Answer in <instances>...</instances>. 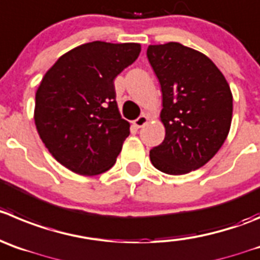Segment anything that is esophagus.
Instances as JSON below:
<instances>
[{"instance_id": "obj_1", "label": "esophagus", "mask_w": 260, "mask_h": 260, "mask_svg": "<svg viewBox=\"0 0 260 260\" xmlns=\"http://www.w3.org/2000/svg\"><path fill=\"white\" fill-rule=\"evenodd\" d=\"M147 123V116L146 115H141V116H138L136 120H133V124H135L136 128H141L144 127L145 124Z\"/></svg>"}]
</instances>
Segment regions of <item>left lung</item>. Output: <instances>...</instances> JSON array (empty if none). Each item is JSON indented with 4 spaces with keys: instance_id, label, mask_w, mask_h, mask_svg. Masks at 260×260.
Here are the masks:
<instances>
[{
    "instance_id": "1",
    "label": "left lung",
    "mask_w": 260,
    "mask_h": 260,
    "mask_svg": "<svg viewBox=\"0 0 260 260\" xmlns=\"http://www.w3.org/2000/svg\"><path fill=\"white\" fill-rule=\"evenodd\" d=\"M147 59L161 87L166 127L150 160L163 173L186 174L205 166L229 136L231 89L209 57L178 42L150 45Z\"/></svg>"
}]
</instances>
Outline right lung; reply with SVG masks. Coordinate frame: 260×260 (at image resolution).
I'll list each match as a JSON object with an SVG mask.
<instances>
[{
    "label": "right lung",
    "instance_id": "1",
    "mask_svg": "<svg viewBox=\"0 0 260 260\" xmlns=\"http://www.w3.org/2000/svg\"><path fill=\"white\" fill-rule=\"evenodd\" d=\"M140 52L138 43L94 41L64 53L45 74L36 93V127L65 168L96 176L115 164L129 123L118 110L114 79Z\"/></svg>",
    "mask_w": 260,
    "mask_h": 260
}]
</instances>
